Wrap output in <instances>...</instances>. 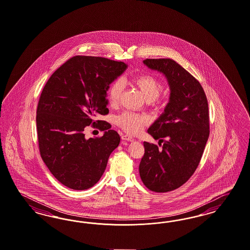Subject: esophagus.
Here are the masks:
<instances>
[{"label":"esophagus","instance_id":"34e87169","mask_svg":"<svg viewBox=\"0 0 250 250\" xmlns=\"http://www.w3.org/2000/svg\"><path fill=\"white\" fill-rule=\"evenodd\" d=\"M121 138H122V140L129 141V142H132V141H134V138H133L132 136H130V135H128V134H124V135H122V136H121Z\"/></svg>","mask_w":250,"mask_h":250}]
</instances>
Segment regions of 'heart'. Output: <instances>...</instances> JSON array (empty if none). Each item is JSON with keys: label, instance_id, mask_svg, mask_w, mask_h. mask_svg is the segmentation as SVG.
Returning <instances> with one entry per match:
<instances>
[{"label": "heart", "instance_id": "b5f03b06", "mask_svg": "<svg viewBox=\"0 0 250 250\" xmlns=\"http://www.w3.org/2000/svg\"><path fill=\"white\" fill-rule=\"evenodd\" d=\"M131 83L138 88L148 102L153 104L160 103L159 94L163 90V83L156 76L152 74L137 75L131 79ZM123 87L124 84L120 79L114 81L110 84L107 92V98L112 105L117 104L120 101ZM147 122V116L131 112H124L117 118L118 125L129 133L138 132Z\"/></svg>", "mask_w": 250, "mask_h": 250}]
</instances>
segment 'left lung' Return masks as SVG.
Here are the masks:
<instances>
[{"label":"left lung","mask_w":250,"mask_h":250,"mask_svg":"<svg viewBox=\"0 0 250 250\" xmlns=\"http://www.w3.org/2000/svg\"><path fill=\"white\" fill-rule=\"evenodd\" d=\"M150 69L165 75L169 101L148 129L159 146L144 142L139 172L144 185L157 193L175 190L194 174L209 136L207 96L199 82L169 58L146 59Z\"/></svg>","instance_id":"1"}]
</instances>
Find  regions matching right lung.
Segmentation results:
<instances>
[{
  "label": "right lung",
  "instance_id": "obj_1",
  "mask_svg": "<svg viewBox=\"0 0 250 250\" xmlns=\"http://www.w3.org/2000/svg\"><path fill=\"white\" fill-rule=\"evenodd\" d=\"M126 68L123 62L76 56L56 69L42 92L36 116L41 157L70 189L93 187L120 145L119 133L99 117L108 114L107 90ZM90 125L105 130L102 138L84 139Z\"/></svg>",
  "mask_w": 250,
  "mask_h": 250
}]
</instances>
